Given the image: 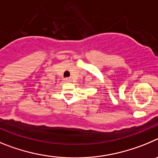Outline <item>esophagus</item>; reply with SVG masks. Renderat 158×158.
Listing matches in <instances>:
<instances>
[{
  "label": "esophagus",
  "instance_id": "1",
  "mask_svg": "<svg viewBox=\"0 0 158 158\" xmlns=\"http://www.w3.org/2000/svg\"><path fill=\"white\" fill-rule=\"evenodd\" d=\"M64 81H65V82H72V79H71L70 78H65Z\"/></svg>",
  "mask_w": 158,
  "mask_h": 158
}]
</instances>
